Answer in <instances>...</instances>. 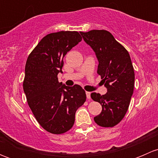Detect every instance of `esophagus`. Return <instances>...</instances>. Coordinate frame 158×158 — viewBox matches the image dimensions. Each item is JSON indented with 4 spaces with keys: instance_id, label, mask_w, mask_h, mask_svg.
<instances>
[{
    "instance_id": "esophagus-1",
    "label": "esophagus",
    "mask_w": 158,
    "mask_h": 158,
    "mask_svg": "<svg viewBox=\"0 0 158 158\" xmlns=\"http://www.w3.org/2000/svg\"><path fill=\"white\" fill-rule=\"evenodd\" d=\"M85 93H86L87 98H88V99H90V98H91V92H86Z\"/></svg>"
}]
</instances>
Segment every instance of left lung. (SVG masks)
I'll return each mask as SVG.
<instances>
[{"label":"left lung","instance_id":"1","mask_svg":"<svg viewBox=\"0 0 158 158\" xmlns=\"http://www.w3.org/2000/svg\"><path fill=\"white\" fill-rule=\"evenodd\" d=\"M80 33L95 52L98 61L97 73L107 89L103 95L96 92L91 94V98L102 107L94 121L99 126L113 127L125 117L133 94L135 72L130 55L107 30H93Z\"/></svg>","mask_w":158,"mask_h":158}]
</instances>
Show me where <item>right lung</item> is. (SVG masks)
<instances>
[{"instance_id": "obj_1", "label": "right lung", "mask_w": 158, "mask_h": 158, "mask_svg": "<svg viewBox=\"0 0 158 158\" xmlns=\"http://www.w3.org/2000/svg\"><path fill=\"white\" fill-rule=\"evenodd\" d=\"M82 40L76 31H60L44 36L28 56L23 87L38 123L46 131L60 135L71 129L76 110L86 99L80 85L59 82L63 57Z\"/></svg>"}]
</instances>
